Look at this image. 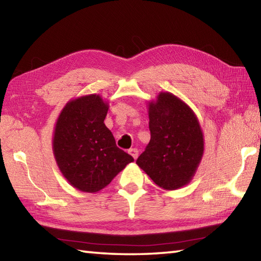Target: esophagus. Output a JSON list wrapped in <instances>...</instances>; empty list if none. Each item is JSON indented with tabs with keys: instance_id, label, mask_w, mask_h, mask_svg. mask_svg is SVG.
<instances>
[{
	"instance_id": "1",
	"label": "esophagus",
	"mask_w": 261,
	"mask_h": 261,
	"mask_svg": "<svg viewBox=\"0 0 261 261\" xmlns=\"http://www.w3.org/2000/svg\"><path fill=\"white\" fill-rule=\"evenodd\" d=\"M129 154L136 160V159L138 158V149H137V148H130L129 149Z\"/></svg>"
}]
</instances>
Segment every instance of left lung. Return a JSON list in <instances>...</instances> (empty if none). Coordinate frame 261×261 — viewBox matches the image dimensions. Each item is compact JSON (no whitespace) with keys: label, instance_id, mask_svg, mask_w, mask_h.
Here are the masks:
<instances>
[{"label":"left lung","instance_id":"8db88e82","mask_svg":"<svg viewBox=\"0 0 261 261\" xmlns=\"http://www.w3.org/2000/svg\"><path fill=\"white\" fill-rule=\"evenodd\" d=\"M151 140L137 159L154 183L165 190L184 187L204 154V135L192 109L169 92L148 103Z\"/></svg>","mask_w":261,"mask_h":261}]
</instances>
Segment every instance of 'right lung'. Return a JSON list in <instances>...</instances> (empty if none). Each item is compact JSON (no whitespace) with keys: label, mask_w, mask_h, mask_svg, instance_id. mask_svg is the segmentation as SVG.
Listing matches in <instances>:
<instances>
[{"label":"right lung","mask_w":261,"mask_h":261,"mask_svg":"<svg viewBox=\"0 0 261 261\" xmlns=\"http://www.w3.org/2000/svg\"><path fill=\"white\" fill-rule=\"evenodd\" d=\"M108 103L98 94L69 101L57 118L53 152L73 188L94 193L107 187L134 158L116 146L105 125Z\"/></svg>","instance_id":"obj_1"}]
</instances>
